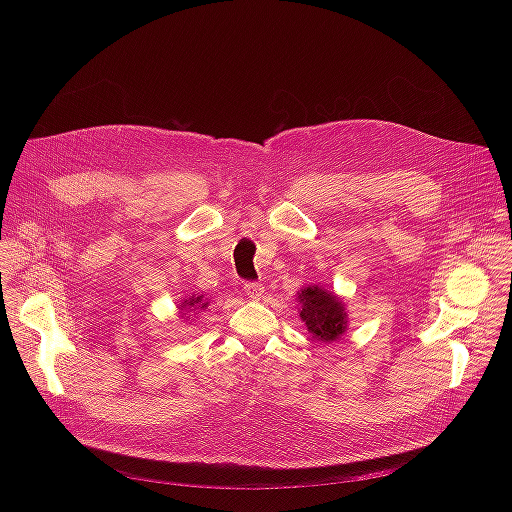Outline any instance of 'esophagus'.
Returning <instances> with one entry per match:
<instances>
[{
  "mask_svg": "<svg viewBox=\"0 0 512 512\" xmlns=\"http://www.w3.org/2000/svg\"><path fill=\"white\" fill-rule=\"evenodd\" d=\"M245 294H247V298H251V300H259V298H263V294H265V287L261 285V283H245Z\"/></svg>",
  "mask_w": 512,
  "mask_h": 512,
  "instance_id": "obj_1",
  "label": "esophagus"
}]
</instances>
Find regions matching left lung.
Returning <instances> with one entry per match:
<instances>
[{
  "label": "left lung",
  "mask_w": 512,
  "mask_h": 512,
  "mask_svg": "<svg viewBox=\"0 0 512 512\" xmlns=\"http://www.w3.org/2000/svg\"><path fill=\"white\" fill-rule=\"evenodd\" d=\"M298 314L308 332L318 342H334L348 330L346 304L334 291L322 285H308L298 291Z\"/></svg>",
  "instance_id": "obj_1"
}]
</instances>
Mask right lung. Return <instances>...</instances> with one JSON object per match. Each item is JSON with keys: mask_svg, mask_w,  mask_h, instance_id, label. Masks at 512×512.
I'll return each mask as SVG.
<instances>
[{"mask_svg": "<svg viewBox=\"0 0 512 512\" xmlns=\"http://www.w3.org/2000/svg\"><path fill=\"white\" fill-rule=\"evenodd\" d=\"M208 304H210V300L204 298L202 294H200V296H198V294H192V296H186V298L180 300V304H178V310H180V312H178V314H180L182 320H188V318L194 316L196 312L206 310Z\"/></svg>", "mask_w": 512, "mask_h": 512, "instance_id": "1", "label": "right lung"}]
</instances>
